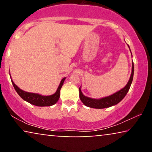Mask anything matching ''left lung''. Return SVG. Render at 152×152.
Masks as SVG:
<instances>
[{
  "label": "left lung",
  "instance_id": "1",
  "mask_svg": "<svg viewBox=\"0 0 152 152\" xmlns=\"http://www.w3.org/2000/svg\"><path fill=\"white\" fill-rule=\"evenodd\" d=\"M128 47L129 48L128 45ZM130 49V48H129ZM131 52V50H130ZM132 53V52H131ZM134 63H132V74H131L129 80L127 82V84L121 90L118 91L113 95H109V96L102 97L100 99H93L91 97H86L84 95L82 91H81V87L79 88L80 91V98L81 101L82 102L83 104L86 107L90 108H94V109H104V108H108L112 106L116 105L117 104L120 102V101L122 100V99L126 96V93H128L129 90L131 85H132L133 77H134Z\"/></svg>",
  "mask_w": 152,
  "mask_h": 152
}]
</instances>
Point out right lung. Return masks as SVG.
Returning a JSON list of instances; mask_svg holds the SVG:
<instances>
[{"instance_id": "add662e5", "label": "right lung", "mask_w": 152, "mask_h": 152, "mask_svg": "<svg viewBox=\"0 0 152 152\" xmlns=\"http://www.w3.org/2000/svg\"><path fill=\"white\" fill-rule=\"evenodd\" d=\"M10 77H11V76H10ZM66 77L62 79L59 84V86H58L57 91L51 95H42L38 94V93L26 92V91H23L20 88H18L14 84L12 80H11L14 89H15L18 94L19 95V96L23 99H24L25 101L28 102L31 104L38 106V107H49V106L54 105L59 100L60 97V90H61V87L63 86Z\"/></svg>"}]
</instances>
